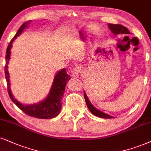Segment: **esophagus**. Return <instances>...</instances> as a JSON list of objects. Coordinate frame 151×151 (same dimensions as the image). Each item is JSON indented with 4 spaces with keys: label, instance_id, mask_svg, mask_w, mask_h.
<instances>
[{
    "label": "esophagus",
    "instance_id": "esophagus-1",
    "mask_svg": "<svg viewBox=\"0 0 151 151\" xmlns=\"http://www.w3.org/2000/svg\"><path fill=\"white\" fill-rule=\"evenodd\" d=\"M81 68L80 67H76L75 68H74L72 70V76L74 77H79V74L81 72Z\"/></svg>",
    "mask_w": 151,
    "mask_h": 151
}]
</instances>
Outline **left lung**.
I'll use <instances>...</instances> for the list:
<instances>
[{
	"label": "left lung",
	"mask_w": 151,
	"mask_h": 151,
	"mask_svg": "<svg viewBox=\"0 0 151 151\" xmlns=\"http://www.w3.org/2000/svg\"><path fill=\"white\" fill-rule=\"evenodd\" d=\"M109 28L111 30V31L113 33L114 35H118V34H129L130 32L129 31V30L127 29L126 27L125 26H122L121 24H108ZM84 98H85V101L86 103L88 108L90 110V111L92 113L93 115L98 116V117H100V118H112L113 116L108 115L104 112L101 111L97 109L96 108L94 107L93 106V104H91L90 100L88 98L86 94L85 91H84Z\"/></svg>",
	"instance_id": "obj_1"
}]
</instances>
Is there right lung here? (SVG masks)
Masks as SVG:
<instances>
[{
  "instance_id": "1",
  "label": "right lung",
  "mask_w": 151,
  "mask_h": 151,
  "mask_svg": "<svg viewBox=\"0 0 151 151\" xmlns=\"http://www.w3.org/2000/svg\"><path fill=\"white\" fill-rule=\"evenodd\" d=\"M30 22L31 21H28V22H25L24 24L22 25L19 29L17 30L16 35L10 41L7 49L6 56H5L6 63H5V75L7 81V91H8V94L12 102L21 110L23 111L24 113L31 116V117L41 118V119H49V118L56 117L60 111V109H61L62 106L61 100L65 92V89L66 83L68 81V80L71 79L70 76L67 74L66 69L64 68V69L57 72L54 79H53L52 86L51 88V90L47 97L45 100L37 103V104L24 105L22 103L19 102L13 96L10 88V82H9L8 72V63L9 59H10L11 54L10 49L12 48V43L14 41V40L22 33L24 28H26L29 26Z\"/></svg>"
}]
</instances>
